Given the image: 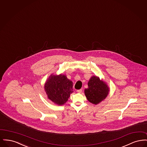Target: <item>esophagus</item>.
Masks as SVG:
<instances>
[{"label": "esophagus", "mask_w": 147, "mask_h": 147, "mask_svg": "<svg viewBox=\"0 0 147 147\" xmlns=\"http://www.w3.org/2000/svg\"><path fill=\"white\" fill-rule=\"evenodd\" d=\"M77 92L78 93H82V89H79L77 90Z\"/></svg>", "instance_id": "1"}]
</instances>
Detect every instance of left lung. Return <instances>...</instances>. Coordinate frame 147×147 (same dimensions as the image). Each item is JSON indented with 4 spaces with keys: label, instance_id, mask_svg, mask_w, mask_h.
<instances>
[{
    "label": "left lung",
    "instance_id": "8db88e82",
    "mask_svg": "<svg viewBox=\"0 0 147 147\" xmlns=\"http://www.w3.org/2000/svg\"><path fill=\"white\" fill-rule=\"evenodd\" d=\"M88 88L84 90L88 100L93 104L97 105L106 98L109 92V88L98 77L92 76L88 83Z\"/></svg>",
    "mask_w": 147,
    "mask_h": 147
}]
</instances>
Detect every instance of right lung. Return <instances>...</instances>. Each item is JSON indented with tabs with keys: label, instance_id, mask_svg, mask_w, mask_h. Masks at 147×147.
<instances>
[{
	"label": "right lung",
	"instance_id": "obj_1",
	"mask_svg": "<svg viewBox=\"0 0 147 147\" xmlns=\"http://www.w3.org/2000/svg\"><path fill=\"white\" fill-rule=\"evenodd\" d=\"M47 97L57 105L64 104L73 92V82L63 74L51 75L45 84Z\"/></svg>",
	"mask_w": 147,
	"mask_h": 147
}]
</instances>
